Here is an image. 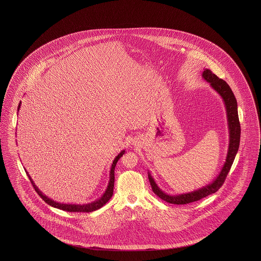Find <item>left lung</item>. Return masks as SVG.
I'll list each match as a JSON object with an SVG mask.
<instances>
[{
  "instance_id": "obj_1",
  "label": "left lung",
  "mask_w": 261,
  "mask_h": 261,
  "mask_svg": "<svg viewBox=\"0 0 261 261\" xmlns=\"http://www.w3.org/2000/svg\"><path fill=\"white\" fill-rule=\"evenodd\" d=\"M201 77L211 84L213 88L223 99L226 113H227V121H228V128H229V146L226 161L224 162L223 167L221 171L217 175V177L206 186L202 187L196 191L186 193V194H179V195H169L162 191L160 187L156 185L155 181L153 180L152 176L148 172L149 175V183L152 189V192L160 197L161 199L165 200L166 202L172 204H187L190 202L197 201L202 198H205L211 194L216 193L220 187L223 185L224 181L227 177V174L230 171V168L235 160L239 146H240V138H241V125L239 121L238 115V105L234 93L232 92L230 86L220 78H218L212 71L205 68L202 72Z\"/></svg>"
}]
</instances>
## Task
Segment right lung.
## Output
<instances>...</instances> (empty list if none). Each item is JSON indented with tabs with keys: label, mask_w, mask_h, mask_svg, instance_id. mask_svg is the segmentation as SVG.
I'll list each match as a JSON object with an SVG mask.
<instances>
[{
	"label": "right lung",
	"mask_w": 261,
	"mask_h": 261,
	"mask_svg": "<svg viewBox=\"0 0 261 261\" xmlns=\"http://www.w3.org/2000/svg\"><path fill=\"white\" fill-rule=\"evenodd\" d=\"M20 103L21 101L19 102L18 105V109H17V112L19 111L20 109ZM125 149L121 150L120 153H118V155H116V158L114 159V161L112 162V168H111V171H110V181H109V185L107 190L105 191L103 195L99 198V199L93 201V202H90V203H86V204H72V203H61V202H58V201H55L53 199H50V198H48L47 196H45L39 189L38 187L35 185V183L33 182V180L31 179L30 175L28 174V172H26L29 180L31 181L32 185L34 187L35 191L37 192L38 195L42 198V199L44 201H46V203H48L50 206L53 207H56V208H59V210H62L64 211H70V212H92V211H97L100 208L101 206H103L110 199L112 198V195H113V187H114V169H115V165L118 162V160L124 154Z\"/></svg>",
	"instance_id": "right-lung-1"
}]
</instances>
